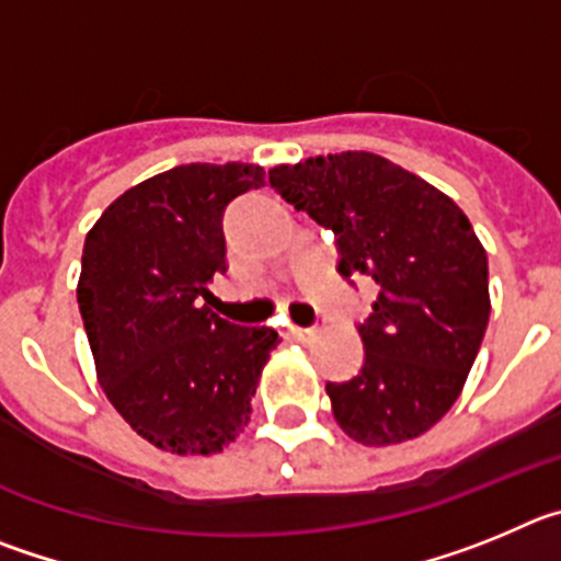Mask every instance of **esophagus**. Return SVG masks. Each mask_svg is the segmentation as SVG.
I'll use <instances>...</instances> for the list:
<instances>
[{
	"mask_svg": "<svg viewBox=\"0 0 561 561\" xmlns=\"http://www.w3.org/2000/svg\"><path fill=\"white\" fill-rule=\"evenodd\" d=\"M293 337H296V341H312V337L318 335V330L316 327H293Z\"/></svg>",
	"mask_w": 561,
	"mask_h": 561,
	"instance_id": "obj_1",
	"label": "esophagus"
}]
</instances>
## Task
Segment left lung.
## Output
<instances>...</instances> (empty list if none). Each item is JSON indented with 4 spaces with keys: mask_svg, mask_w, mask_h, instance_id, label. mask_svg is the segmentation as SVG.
I'll use <instances>...</instances> for the list:
<instances>
[{
    "mask_svg": "<svg viewBox=\"0 0 561 561\" xmlns=\"http://www.w3.org/2000/svg\"><path fill=\"white\" fill-rule=\"evenodd\" d=\"M276 193L335 234L341 271L371 276L360 375L327 382L332 416L366 447L431 431L461 397L489 324L486 251L458 204L366 150L268 170Z\"/></svg>",
    "mask_w": 561,
    "mask_h": 561,
    "instance_id": "8db88e82",
    "label": "left lung"
}]
</instances>
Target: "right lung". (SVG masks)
Segmentation results:
<instances>
[{"instance_id": "1", "label": "right lung", "mask_w": 561, "mask_h": 561, "mask_svg": "<svg viewBox=\"0 0 561 561\" xmlns=\"http://www.w3.org/2000/svg\"><path fill=\"white\" fill-rule=\"evenodd\" d=\"M256 186V164H181L125 190L85 234L78 305L100 388L173 456H215L245 431L282 341L204 305L206 282L229 268L226 206Z\"/></svg>"}]
</instances>
